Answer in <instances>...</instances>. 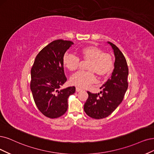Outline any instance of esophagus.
Masks as SVG:
<instances>
[{
    "mask_svg": "<svg viewBox=\"0 0 154 154\" xmlns=\"http://www.w3.org/2000/svg\"><path fill=\"white\" fill-rule=\"evenodd\" d=\"M82 89L81 88H76V91L77 92H80L82 91Z\"/></svg>",
    "mask_w": 154,
    "mask_h": 154,
    "instance_id": "esophagus-1",
    "label": "esophagus"
}]
</instances>
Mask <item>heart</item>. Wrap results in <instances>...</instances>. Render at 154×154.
<instances>
[{
	"instance_id": "1",
	"label": "heart",
	"mask_w": 154,
	"mask_h": 154,
	"mask_svg": "<svg viewBox=\"0 0 154 154\" xmlns=\"http://www.w3.org/2000/svg\"><path fill=\"white\" fill-rule=\"evenodd\" d=\"M78 54L81 58L89 61L88 72H78L70 78V83L79 88H84L95 81L94 74L99 77L109 75L113 69V60L110 54L104 53L99 48L93 45L79 50ZM63 64L70 71H75L79 64V59L72 54L66 53L63 58Z\"/></svg>"
}]
</instances>
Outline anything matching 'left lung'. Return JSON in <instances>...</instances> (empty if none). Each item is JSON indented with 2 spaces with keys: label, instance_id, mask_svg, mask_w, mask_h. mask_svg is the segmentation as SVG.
I'll return each instance as SVG.
<instances>
[{
  "label": "left lung",
  "instance_id": "8db88e82",
  "mask_svg": "<svg viewBox=\"0 0 154 154\" xmlns=\"http://www.w3.org/2000/svg\"><path fill=\"white\" fill-rule=\"evenodd\" d=\"M115 56L114 68L110 78L100 89L99 93L88 91L89 95L84 106L86 114L91 118L100 119L108 117L121 103L128 87V67L121 51L110 42Z\"/></svg>",
  "mask_w": 154,
  "mask_h": 154
}]
</instances>
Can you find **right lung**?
I'll use <instances>...</instances> for the list:
<instances>
[{"label":"right lung","instance_id":"right-lung-1","mask_svg":"<svg viewBox=\"0 0 154 154\" xmlns=\"http://www.w3.org/2000/svg\"><path fill=\"white\" fill-rule=\"evenodd\" d=\"M73 43L56 40L37 55L31 69L30 89L38 109L45 117H61L68 109V97L75 91L74 86L60 89L66 81L63 64L66 51Z\"/></svg>","mask_w":154,"mask_h":154}]
</instances>
